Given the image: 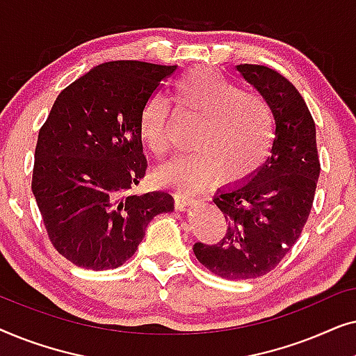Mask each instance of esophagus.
I'll use <instances>...</instances> for the list:
<instances>
[{
	"mask_svg": "<svg viewBox=\"0 0 356 356\" xmlns=\"http://www.w3.org/2000/svg\"><path fill=\"white\" fill-rule=\"evenodd\" d=\"M193 202H194V197L191 194L181 193V191L175 193V206H177L178 211H184L188 206H193Z\"/></svg>",
	"mask_w": 356,
	"mask_h": 356,
	"instance_id": "1",
	"label": "esophagus"
}]
</instances>
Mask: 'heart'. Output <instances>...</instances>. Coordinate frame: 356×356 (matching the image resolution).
Instances as JSON below:
<instances>
[{
    "label": "heart",
    "mask_w": 356,
    "mask_h": 356,
    "mask_svg": "<svg viewBox=\"0 0 356 356\" xmlns=\"http://www.w3.org/2000/svg\"><path fill=\"white\" fill-rule=\"evenodd\" d=\"M173 97L183 113L199 123L191 147L155 172L162 184L197 189L212 181L241 183L252 177L269 157L275 124L270 105L261 95L240 86L212 67H196L175 82ZM170 106L160 95L145 100L139 115V136L154 155L167 152Z\"/></svg>",
    "instance_id": "heart-1"
}]
</instances>
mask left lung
<instances>
[{"instance_id":"1","label":"left lung","mask_w":356,"mask_h":356,"mask_svg":"<svg viewBox=\"0 0 356 356\" xmlns=\"http://www.w3.org/2000/svg\"><path fill=\"white\" fill-rule=\"evenodd\" d=\"M236 70L270 105L275 139L252 177L213 196L228 220L225 236L193 248L202 266L227 280L266 275L284 259L308 220L321 172L313 116L295 86L266 66Z\"/></svg>"}]
</instances>
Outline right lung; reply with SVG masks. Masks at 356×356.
I'll return each instance as SVG.
<instances>
[{
  "mask_svg": "<svg viewBox=\"0 0 356 356\" xmlns=\"http://www.w3.org/2000/svg\"><path fill=\"white\" fill-rule=\"evenodd\" d=\"M177 71L140 61L99 65L58 95L38 133L32 193L50 241L72 264L123 266L155 216L172 212L167 191L128 194L145 175L139 115Z\"/></svg>",
  "mask_w": 356,
  "mask_h": 356,
  "instance_id": "obj_1",
  "label": "right lung"
}]
</instances>
